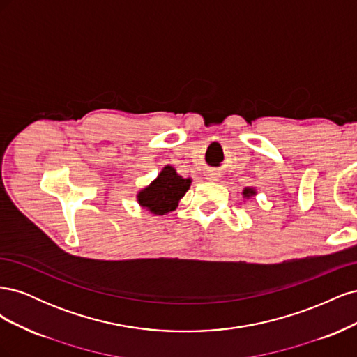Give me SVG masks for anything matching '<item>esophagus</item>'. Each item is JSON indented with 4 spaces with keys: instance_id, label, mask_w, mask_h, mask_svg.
Returning a JSON list of instances; mask_svg holds the SVG:
<instances>
[{
    "instance_id": "esophagus-1",
    "label": "esophagus",
    "mask_w": 357,
    "mask_h": 357,
    "mask_svg": "<svg viewBox=\"0 0 357 357\" xmlns=\"http://www.w3.org/2000/svg\"><path fill=\"white\" fill-rule=\"evenodd\" d=\"M213 178H215V177H213Z\"/></svg>"
}]
</instances>
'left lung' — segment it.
<instances>
[{
    "mask_svg": "<svg viewBox=\"0 0 357 357\" xmlns=\"http://www.w3.org/2000/svg\"><path fill=\"white\" fill-rule=\"evenodd\" d=\"M253 195H256V190L253 188H245L243 190V198H250Z\"/></svg>",
    "mask_w": 357,
    "mask_h": 357,
    "instance_id": "8db88e82",
    "label": "left lung"
}]
</instances>
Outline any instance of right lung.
Returning <instances> with one entry per match:
<instances>
[{
	"label": "right lung",
	"instance_id": "obj_1",
	"mask_svg": "<svg viewBox=\"0 0 357 357\" xmlns=\"http://www.w3.org/2000/svg\"><path fill=\"white\" fill-rule=\"evenodd\" d=\"M190 178H183L177 171L167 165L147 188L138 192L137 201L143 208L156 215H164L177 208L190 186Z\"/></svg>",
	"mask_w": 357,
	"mask_h": 357
}]
</instances>
